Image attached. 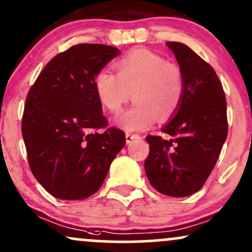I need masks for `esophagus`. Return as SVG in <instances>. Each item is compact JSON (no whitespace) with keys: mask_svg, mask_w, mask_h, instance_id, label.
<instances>
[{"mask_svg":"<svg viewBox=\"0 0 252 252\" xmlns=\"http://www.w3.org/2000/svg\"><path fill=\"white\" fill-rule=\"evenodd\" d=\"M137 139H141V136L139 134H132V132H126V143H130L132 142L134 140H137Z\"/></svg>","mask_w":252,"mask_h":252,"instance_id":"esophagus-1","label":"esophagus"}]
</instances>
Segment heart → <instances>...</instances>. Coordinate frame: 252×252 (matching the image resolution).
I'll return each mask as SVG.
<instances>
[{
	"instance_id": "1",
	"label": "heart",
	"mask_w": 252,
	"mask_h": 252,
	"mask_svg": "<svg viewBox=\"0 0 252 252\" xmlns=\"http://www.w3.org/2000/svg\"><path fill=\"white\" fill-rule=\"evenodd\" d=\"M115 73L101 70L94 80L101 104L118 115L132 93L135 103L118 118L126 130H143L159 116L166 120L177 111L184 95L182 69L145 49H136L115 63Z\"/></svg>"
}]
</instances>
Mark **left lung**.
I'll return each mask as SVG.
<instances>
[{"label": "left lung", "mask_w": 252, "mask_h": 252, "mask_svg": "<svg viewBox=\"0 0 252 252\" xmlns=\"http://www.w3.org/2000/svg\"><path fill=\"white\" fill-rule=\"evenodd\" d=\"M184 77V95L175 117L164 128L167 139L146 137L145 170L157 191L185 197L203 187L227 137L222 85L211 64L185 44L167 41Z\"/></svg>", "instance_id": "1"}]
</instances>
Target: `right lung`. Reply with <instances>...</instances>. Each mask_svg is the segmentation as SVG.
<instances>
[{"mask_svg": "<svg viewBox=\"0 0 252 252\" xmlns=\"http://www.w3.org/2000/svg\"><path fill=\"white\" fill-rule=\"evenodd\" d=\"M117 48L77 44L41 70L25 103L21 131L33 176L61 200H84L104 183L126 145V134L109 126L95 92L96 74Z\"/></svg>", "mask_w": 252, "mask_h": 252, "instance_id": "1", "label": "right lung"}]
</instances>
